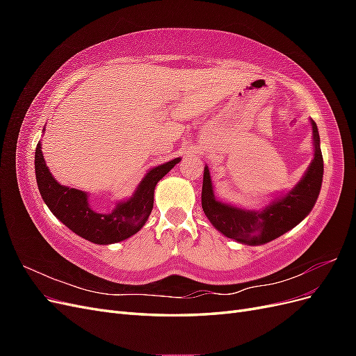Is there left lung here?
Returning <instances> with one entry per match:
<instances>
[{"mask_svg": "<svg viewBox=\"0 0 356 356\" xmlns=\"http://www.w3.org/2000/svg\"><path fill=\"white\" fill-rule=\"evenodd\" d=\"M314 159L297 184L276 196L261 209H245L218 200L213 195L209 168L204 166L202 186V208L211 224L225 238L243 245H264L294 229L314 209L319 196L324 160L316 123L310 118Z\"/></svg>", "mask_w": 356, "mask_h": 356, "instance_id": "obj_1", "label": "left lung"}]
</instances>
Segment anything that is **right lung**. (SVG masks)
Returning <instances> with one entry per match:
<instances>
[{"label":"right lung","mask_w":356,"mask_h":356,"mask_svg":"<svg viewBox=\"0 0 356 356\" xmlns=\"http://www.w3.org/2000/svg\"><path fill=\"white\" fill-rule=\"evenodd\" d=\"M179 160L181 157H177L149 169L134 195L118 202L110 212L93 209L86 191L59 184L46 165L41 143L35 148V177L42 200L60 222L86 241L96 245H110L126 241L144 227L153 211L157 182L179 163Z\"/></svg>","instance_id":"right-lung-1"}]
</instances>
